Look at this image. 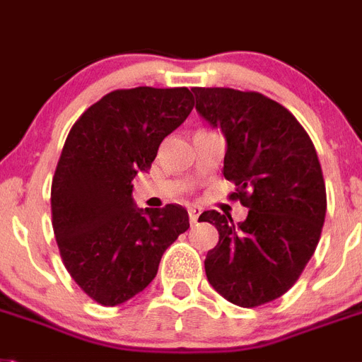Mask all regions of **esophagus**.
<instances>
[{"instance_id": "34e87169", "label": "esophagus", "mask_w": 362, "mask_h": 362, "mask_svg": "<svg viewBox=\"0 0 362 362\" xmlns=\"http://www.w3.org/2000/svg\"><path fill=\"white\" fill-rule=\"evenodd\" d=\"M200 214H202V209L197 208V206H189V208H187V215H189V223L195 224L197 221H199Z\"/></svg>"}]
</instances>
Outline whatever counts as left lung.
Masks as SVG:
<instances>
[{
    "instance_id": "left-lung-1",
    "label": "left lung",
    "mask_w": 362,
    "mask_h": 362,
    "mask_svg": "<svg viewBox=\"0 0 362 362\" xmlns=\"http://www.w3.org/2000/svg\"><path fill=\"white\" fill-rule=\"evenodd\" d=\"M197 110L226 136L224 178L230 199L248 208L230 215L204 211L218 243L204 261L208 281L239 308L279 298L296 284L320 241L326 184L317 151L285 106L263 93L233 88H193Z\"/></svg>"
}]
</instances>
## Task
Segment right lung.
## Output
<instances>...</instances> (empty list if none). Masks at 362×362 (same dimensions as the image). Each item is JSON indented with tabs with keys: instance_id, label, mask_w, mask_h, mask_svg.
<instances>
[{
	"instance_id": "right-lung-1",
	"label": "right lung",
	"mask_w": 362,
	"mask_h": 362,
	"mask_svg": "<svg viewBox=\"0 0 362 362\" xmlns=\"http://www.w3.org/2000/svg\"><path fill=\"white\" fill-rule=\"evenodd\" d=\"M193 105L187 88L114 90L69 130L51 184V223L64 267L101 305L141 293L165 248L189 228L180 206L136 208L132 178L151 169Z\"/></svg>"
}]
</instances>
